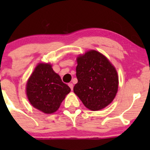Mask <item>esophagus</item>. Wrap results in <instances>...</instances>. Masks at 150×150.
<instances>
[{
	"instance_id": "34e87169",
	"label": "esophagus",
	"mask_w": 150,
	"mask_h": 150,
	"mask_svg": "<svg viewBox=\"0 0 150 150\" xmlns=\"http://www.w3.org/2000/svg\"><path fill=\"white\" fill-rule=\"evenodd\" d=\"M68 86H69V88H71V90L72 91V89H73V84H72V83H70L68 84Z\"/></svg>"
}]
</instances>
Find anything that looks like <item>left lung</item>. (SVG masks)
<instances>
[{
    "instance_id": "left-lung-1",
    "label": "left lung",
    "mask_w": 150,
    "mask_h": 150,
    "mask_svg": "<svg viewBox=\"0 0 150 150\" xmlns=\"http://www.w3.org/2000/svg\"><path fill=\"white\" fill-rule=\"evenodd\" d=\"M78 83L74 93L85 107L93 111L102 110L112 102L118 88L115 68L98 51L91 50L77 59Z\"/></svg>"
}]
</instances>
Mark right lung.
<instances>
[{
	"mask_svg": "<svg viewBox=\"0 0 150 150\" xmlns=\"http://www.w3.org/2000/svg\"><path fill=\"white\" fill-rule=\"evenodd\" d=\"M27 95L30 104L43 112L57 111L71 89L49 64H39L29 78Z\"/></svg>",
	"mask_w": 150,
	"mask_h": 150,
	"instance_id": "obj_1",
	"label": "right lung"
}]
</instances>
